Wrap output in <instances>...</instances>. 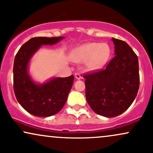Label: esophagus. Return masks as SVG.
<instances>
[{"mask_svg": "<svg viewBox=\"0 0 153 153\" xmlns=\"http://www.w3.org/2000/svg\"><path fill=\"white\" fill-rule=\"evenodd\" d=\"M74 76H75V78H76V79H80L82 78V76H81L80 74H79V73H76V74H75Z\"/></svg>", "mask_w": 153, "mask_h": 153, "instance_id": "obj_1", "label": "esophagus"}]
</instances>
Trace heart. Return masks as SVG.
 I'll use <instances>...</instances> for the list:
<instances>
[{
  "label": "heart",
  "instance_id": "1",
  "mask_svg": "<svg viewBox=\"0 0 153 153\" xmlns=\"http://www.w3.org/2000/svg\"><path fill=\"white\" fill-rule=\"evenodd\" d=\"M111 48L105 43L91 42L75 48L71 53V59L77 63L86 62L89 70L102 68L110 57Z\"/></svg>",
  "mask_w": 153,
  "mask_h": 153
}]
</instances>
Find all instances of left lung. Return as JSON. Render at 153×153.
I'll list each match as a JSON object with an SVG mask.
<instances>
[{
	"label": "left lung",
	"instance_id": "8db88e82",
	"mask_svg": "<svg viewBox=\"0 0 153 153\" xmlns=\"http://www.w3.org/2000/svg\"><path fill=\"white\" fill-rule=\"evenodd\" d=\"M115 56L105 69L84 76L86 99L96 114L119 116L131 106L140 86L137 56L124 41L113 38Z\"/></svg>",
	"mask_w": 153,
	"mask_h": 153
}]
</instances>
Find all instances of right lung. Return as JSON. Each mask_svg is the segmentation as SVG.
<instances>
[{
    "instance_id": "obj_1",
    "label": "right lung",
    "mask_w": 153,
    "mask_h": 153,
    "mask_svg": "<svg viewBox=\"0 0 153 153\" xmlns=\"http://www.w3.org/2000/svg\"><path fill=\"white\" fill-rule=\"evenodd\" d=\"M65 37H33L22 45L13 65V89L18 103L35 116L48 117L57 114L67 101L73 85L74 76L55 77L43 84L32 79L28 65L42 45L56 44Z\"/></svg>"
}]
</instances>
